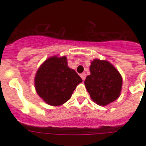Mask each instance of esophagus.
Listing matches in <instances>:
<instances>
[{"label": "esophagus", "mask_w": 146, "mask_h": 146, "mask_svg": "<svg viewBox=\"0 0 146 146\" xmlns=\"http://www.w3.org/2000/svg\"><path fill=\"white\" fill-rule=\"evenodd\" d=\"M80 76H81V78L82 79V80H85V79H86V74L85 73H82V74H80Z\"/></svg>", "instance_id": "esophagus-1"}]
</instances>
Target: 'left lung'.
I'll return each instance as SVG.
<instances>
[{"label": "left lung", "mask_w": 146, "mask_h": 146, "mask_svg": "<svg viewBox=\"0 0 146 146\" xmlns=\"http://www.w3.org/2000/svg\"><path fill=\"white\" fill-rule=\"evenodd\" d=\"M90 72L84 82L93 102L104 106L115 101L120 96L123 82L117 69L109 62L96 59L92 62Z\"/></svg>", "instance_id": "1"}]
</instances>
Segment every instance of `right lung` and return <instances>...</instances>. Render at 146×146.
I'll return each mask as SVG.
<instances>
[{
	"label": "right lung",
	"instance_id": "add662e5",
	"mask_svg": "<svg viewBox=\"0 0 146 146\" xmlns=\"http://www.w3.org/2000/svg\"><path fill=\"white\" fill-rule=\"evenodd\" d=\"M82 80L75 70L69 68L66 57H53L46 60L35 78L38 95L52 106L61 105L70 98Z\"/></svg>",
	"mask_w": 146,
	"mask_h": 146
}]
</instances>
